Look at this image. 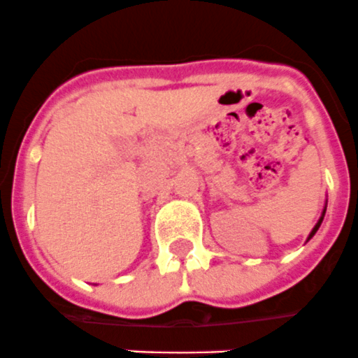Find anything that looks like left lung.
Instances as JSON below:
<instances>
[{"instance_id":"left-lung-1","label":"left lung","mask_w":358,"mask_h":358,"mask_svg":"<svg viewBox=\"0 0 358 358\" xmlns=\"http://www.w3.org/2000/svg\"><path fill=\"white\" fill-rule=\"evenodd\" d=\"M324 212H327V207H324V208H323V214H321V217H320V221H317V223H315V227H314V228H312V231H310V234H308V239H307V241H310V239H312V237H314V234H315V231H317V230H320V227H321V223H323V217H324Z\"/></svg>"}]
</instances>
